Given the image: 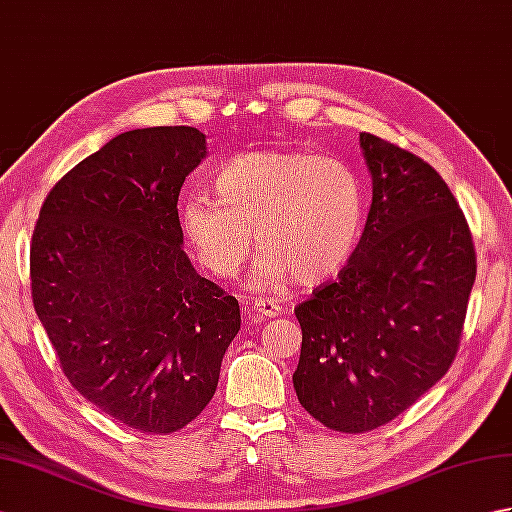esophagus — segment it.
<instances>
[{
    "label": "esophagus",
    "mask_w": 512,
    "mask_h": 512,
    "mask_svg": "<svg viewBox=\"0 0 512 512\" xmlns=\"http://www.w3.org/2000/svg\"><path fill=\"white\" fill-rule=\"evenodd\" d=\"M253 310L257 312V317L262 319H273V317H279V314H284V306H279L277 301H268V299H257L253 303Z\"/></svg>",
    "instance_id": "1"
}]
</instances>
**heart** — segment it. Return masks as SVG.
<instances>
[{"instance_id":"1","label":"heart","mask_w":512,"mask_h":512,"mask_svg":"<svg viewBox=\"0 0 512 512\" xmlns=\"http://www.w3.org/2000/svg\"><path fill=\"white\" fill-rule=\"evenodd\" d=\"M217 200L191 193L180 204L184 235L200 264L233 279L257 244L264 250L253 286L279 290L295 277L321 284L354 255L363 228V189L356 173L308 151L257 149L215 173Z\"/></svg>"}]
</instances>
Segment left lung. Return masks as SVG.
<instances>
[{"mask_svg":"<svg viewBox=\"0 0 512 512\" xmlns=\"http://www.w3.org/2000/svg\"><path fill=\"white\" fill-rule=\"evenodd\" d=\"M372 206L354 255L295 314L301 407L341 433L383 427L449 372L477 273L471 228L429 162L361 134Z\"/></svg>","mask_w":512,"mask_h":512,"instance_id":"1","label":"left lung"}]
</instances>
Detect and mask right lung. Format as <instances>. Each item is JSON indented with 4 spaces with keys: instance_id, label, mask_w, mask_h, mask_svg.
<instances>
[{
    "instance_id": "add662e5",
    "label": "right lung",
    "mask_w": 512,
    "mask_h": 512,
    "mask_svg": "<svg viewBox=\"0 0 512 512\" xmlns=\"http://www.w3.org/2000/svg\"><path fill=\"white\" fill-rule=\"evenodd\" d=\"M204 138L187 125L112 138L54 184L32 231V303L63 374L151 436L209 405L242 323L237 299L182 250L178 195Z\"/></svg>"
}]
</instances>
